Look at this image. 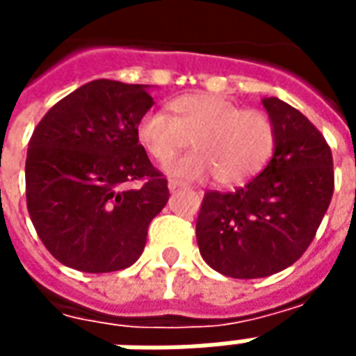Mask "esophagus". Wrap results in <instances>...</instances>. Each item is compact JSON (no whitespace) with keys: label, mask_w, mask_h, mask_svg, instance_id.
Wrapping results in <instances>:
<instances>
[{"label":"esophagus","mask_w":356,"mask_h":356,"mask_svg":"<svg viewBox=\"0 0 356 356\" xmlns=\"http://www.w3.org/2000/svg\"><path fill=\"white\" fill-rule=\"evenodd\" d=\"M183 186H185V183H181V181H177V179H170V183H168V188H170V192L179 191V188H183Z\"/></svg>","instance_id":"1"}]
</instances>
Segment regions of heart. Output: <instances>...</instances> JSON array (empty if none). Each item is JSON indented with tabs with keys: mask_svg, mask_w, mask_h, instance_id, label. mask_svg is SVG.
Segmentation results:
<instances>
[{
	"mask_svg": "<svg viewBox=\"0 0 356 356\" xmlns=\"http://www.w3.org/2000/svg\"><path fill=\"white\" fill-rule=\"evenodd\" d=\"M168 117L147 113L136 126V138L158 164H168L191 145L188 156L170 165L181 179L215 177L218 185L238 186L270 162L277 143L272 117L259 109H241L215 94H185L168 102Z\"/></svg>",
	"mask_w": 356,
	"mask_h": 356,
	"instance_id": "b5f03b06",
	"label": "heart"
}]
</instances>
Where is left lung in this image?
I'll return each mask as SVG.
<instances>
[{"label": "left lung", "mask_w": 356, "mask_h": 356, "mask_svg": "<svg viewBox=\"0 0 356 356\" xmlns=\"http://www.w3.org/2000/svg\"><path fill=\"white\" fill-rule=\"evenodd\" d=\"M262 105L277 131L270 164L234 192H205L196 220L202 259L234 279L268 277L294 264L334 192L332 151L323 134L279 97Z\"/></svg>", "instance_id": "8db88e82"}]
</instances>
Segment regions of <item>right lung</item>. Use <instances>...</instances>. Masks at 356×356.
Segmentation results:
<instances>
[{
	"instance_id": "right-lung-1",
	"label": "right lung",
	"mask_w": 356,
	"mask_h": 356,
	"mask_svg": "<svg viewBox=\"0 0 356 356\" xmlns=\"http://www.w3.org/2000/svg\"><path fill=\"white\" fill-rule=\"evenodd\" d=\"M147 84L97 79L52 105L31 134L26 204L52 257L86 273L118 272L141 257L168 179L136 138L152 107ZM143 180L126 191L124 185Z\"/></svg>"
}]
</instances>
